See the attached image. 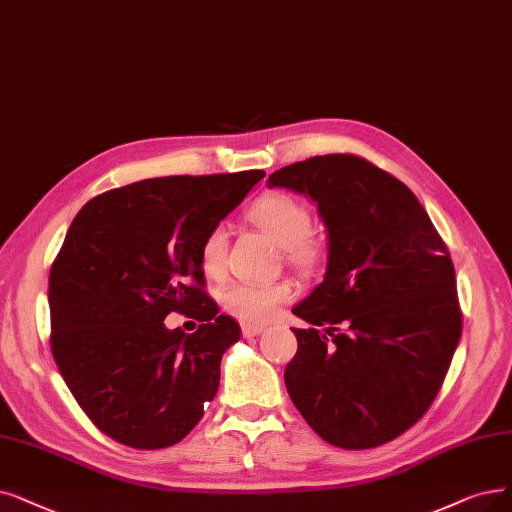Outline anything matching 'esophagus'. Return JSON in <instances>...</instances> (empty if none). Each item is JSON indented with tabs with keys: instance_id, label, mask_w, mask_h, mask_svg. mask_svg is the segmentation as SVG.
<instances>
[{
	"instance_id": "1",
	"label": "esophagus",
	"mask_w": 512,
	"mask_h": 512,
	"mask_svg": "<svg viewBox=\"0 0 512 512\" xmlns=\"http://www.w3.org/2000/svg\"><path fill=\"white\" fill-rule=\"evenodd\" d=\"M262 330H264L262 325H248V323H243V325H241V332H243V336H245V338L258 336V334H262Z\"/></svg>"
}]
</instances>
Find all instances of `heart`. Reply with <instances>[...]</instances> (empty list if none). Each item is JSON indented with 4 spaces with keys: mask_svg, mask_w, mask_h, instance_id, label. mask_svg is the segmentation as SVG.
<instances>
[{
    "mask_svg": "<svg viewBox=\"0 0 512 512\" xmlns=\"http://www.w3.org/2000/svg\"><path fill=\"white\" fill-rule=\"evenodd\" d=\"M245 218L262 235H267L279 250H283L290 267L309 273L325 258V243L313 233V214L304 201L288 193H271L252 203ZM227 231L212 229L199 245V267L208 279H220L227 267ZM292 298L288 283H233L222 292L224 311L235 319L260 325L269 321L279 304Z\"/></svg>",
    "mask_w": 512,
    "mask_h": 512,
    "instance_id": "heart-1",
    "label": "heart"
}]
</instances>
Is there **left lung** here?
Returning <instances> with one entry per match:
<instances>
[{
  "label": "left lung",
  "mask_w": 512,
  "mask_h": 512,
  "mask_svg": "<svg viewBox=\"0 0 512 512\" xmlns=\"http://www.w3.org/2000/svg\"><path fill=\"white\" fill-rule=\"evenodd\" d=\"M269 187L315 201L327 229L323 281L292 309L311 327H292L298 351L285 388L327 443L393 441L431 407L460 342L445 243L418 197L357 155L292 163Z\"/></svg>",
  "instance_id": "1"
}]
</instances>
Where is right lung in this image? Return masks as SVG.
<instances>
[{
    "mask_svg": "<svg viewBox=\"0 0 512 512\" xmlns=\"http://www.w3.org/2000/svg\"><path fill=\"white\" fill-rule=\"evenodd\" d=\"M262 178H149L90 199L73 218L50 271V346L75 401L111 439L170 447L216 397L222 355L241 332L203 292L199 245ZM170 312L202 325L168 331Z\"/></svg>",
    "mask_w": 512,
    "mask_h": 512,
    "instance_id": "right-lung-1",
    "label": "right lung"
}]
</instances>
